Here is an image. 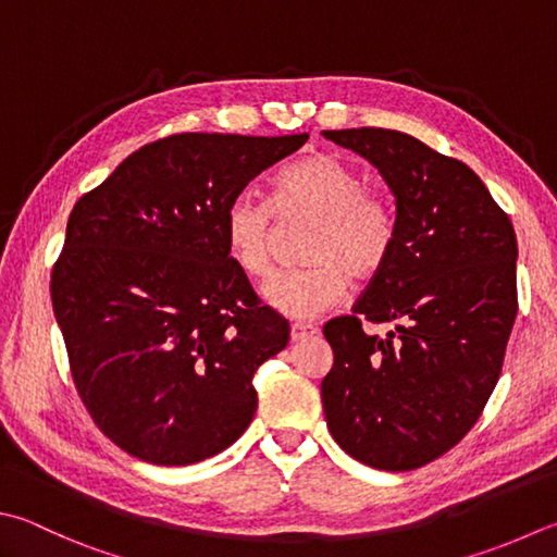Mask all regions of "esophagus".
Masks as SVG:
<instances>
[{
    "mask_svg": "<svg viewBox=\"0 0 557 557\" xmlns=\"http://www.w3.org/2000/svg\"><path fill=\"white\" fill-rule=\"evenodd\" d=\"M312 334H318V327H312V324H302V322L290 324V342H302L312 337Z\"/></svg>",
    "mask_w": 557,
    "mask_h": 557,
    "instance_id": "esophagus-1",
    "label": "esophagus"
}]
</instances>
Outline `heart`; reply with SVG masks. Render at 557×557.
<instances>
[{
  "instance_id": "b5f03b06",
  "label": "heart",
  "mask_w": 557,
  "mask_h": 557,
  "mask_svg": "<svg viewBox=\"0 0 557 557\" xmlns=\"http://www.w3.org/2000/svg\"><path fill=\"white\" fill-rule=\"evenodd\" d=\"M271 208L251 194H237L223 215L230 259L245 276L271 274L274 211L278 218H312L318 227L308 239L312 267L278 274L264 298L290 320H312L339 306L349 278L366 283L381 274L397 239L393 203L366 188L363 174L337 154L312 152L274 176Z\"/></svg>"
}]
</instances>
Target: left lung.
I'll list each match as a JSON object with an SVG mask.
<instances>
[{"label":"left lung","instance_id":"1","mask_svg":"<svg viewBox=\"0 0 557 557\" xmlns=\"http://www.w3.org/2000/svg\"><path fill=\"white\" fill-rule=\"evenodd\" d=\"M395 196L397 239L351 314L324 324L327 429L361 463L400 473L444 456L485 409L517 318V235L468 164L400 131H324ZM393 321L377 338L362 322Z\"/></svg>","mask_w":557,"mask_h":557}]
</instances>
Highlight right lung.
I'll use <instances>...</instances> for the list:
<instances>
[{"label":"right lung","mask_w":557,"mask_h":557,"mask_svg":"<svg viewBox=\"0 0 557 557\" xmlns=\"http://www.w3.org/2000/svg\"><path fill=\"white\" fill-rule=\"evenodd\" d=\"M308 133H180L145 145L75 203L50 278L84 407L125 454L191 466L245 434L257 369L288 344L230 259L223 215Z\"/></svg>","instance_id":"right-lung-1"}]
</instances>
